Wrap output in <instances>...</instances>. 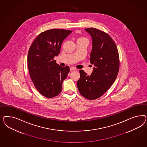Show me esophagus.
Instances as JSON below:
<instances>
[{
    "instance_id": "obj_1",
    "label": "esophagus",
    "mask_w": 147,
    "mask_h": 147,
    "mask_svg": "<svg viewBox=\"0 0 147 147\" xmlns=\"http://www.w3.org/2000/svg\"><path fill=\"white\" fill-rule=\"evenodd\" d=\"M70 70H71V71H74V70H75V71H77L78 69L76 68V67H72L70 68Z\"/></svg>"
}]
</instances>
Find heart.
<instances>
[{
	"instance_id": "obj_1",
	"label": "heart",
	"mask_w": 147,
	"mask_h": 147,
	"mask_svg": "<svg viewBox=\"0 0 147 147\" xmlns=\"http://www.w3.org/2000/svg\"><path fill=\"white\" fill-rule=\"evenodd\" d=\"M80 39H85V38H80Z\"/></svg>"
}]
</instances>
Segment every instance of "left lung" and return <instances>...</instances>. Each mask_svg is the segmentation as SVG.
Returning <instances> with one entry per match:
<instances>
[{
	"mask_svg": "<svg viewBox=\"0 0 147 147\" xmlns=\"http://www.w3.org/2000/svg\"><path fill=\"white\" fill-rule=\"evenodd\" d=\"M92 38L90 62L93 71L88 76L80 70L77 87L81 95L88 100H95L105 93L117 76L119 55L115 42L107 33L95 28H86Z\"/></svg>",
	"mask_w": 147,
	"mask_h": 147,
	"instance_id": "1",
	"label": "left lung"
}]
</instances>
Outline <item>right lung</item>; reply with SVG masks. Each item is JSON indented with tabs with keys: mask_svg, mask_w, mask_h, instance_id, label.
<instances>
[{
	"mask_svg": "<svg viewBox=\"0 0 147 147\" xmlns=\"http://www.w3.org/2000/svg\"><path fill=\"white\" fill-rule=\"evenodd\" d=\"M71 32L63 29L41 32L28 51L27 64L30 76L36 89L46 98H53L60 93L62 82L70 71L68 66H59L54 57L60 53L63 41Z\"/></svg>",
	"mask_w": 147,
	"mask_h": 147,
	"instance_id": "right-lung-1",
	"label": "right lung"
}]
</instances>
